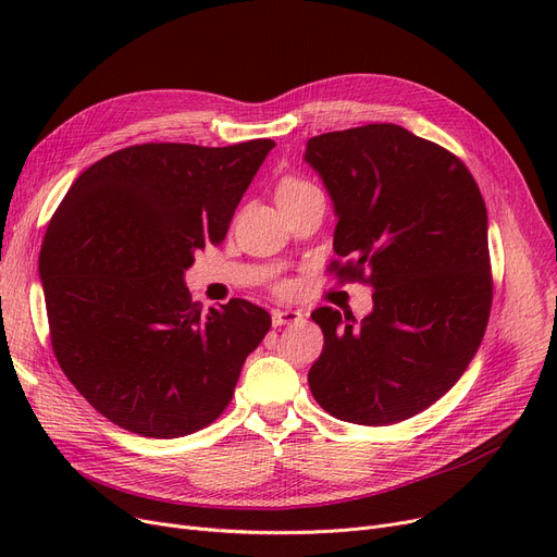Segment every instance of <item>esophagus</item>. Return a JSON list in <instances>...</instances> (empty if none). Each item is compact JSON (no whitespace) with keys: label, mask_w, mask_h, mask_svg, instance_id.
<instances>
[{"label":"esophagus","mask_w":557,"mask_h":557,"mask_svg":"<svg viewBox=\"0 0 557 557\" xmlns=\"http://www.w3.org/2000/svg\"><path fill=\"white\" fill-rule=\"evenodd\" d=\"M300 318H302V313L296 311V309H275V311H273V325H275V327L294 325V323H298Z\"/></svg>","instance_id":"1"}]
</instances>
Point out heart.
<instances>
[{
    "label": "heart",
    "mask_w": 557,
    "mask_h": 557,
    "mask_svg": "<svg viewBox=\"0 0 557 557\" xmlns=\"http://www.w3.org/2000/svg\"><path fill=\"white\" fill-rule=\"evenodd\" d=\"M313 185L309 183H302V181H296V178H286L282 181V185L277 187V198H284V196H290V194H298L302 189H311Z\"/></svg>",
    "instance_id": "heart-1"
}]
</instances>
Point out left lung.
<instances>
[{
    "label": "left lung",
    "mask_w": 557,
    "mask_h": 557,
    "mask_svg": "<svg viewBox=\"0 0 557 557\" xmlns=\"http://www.w3.org/2000/svg\"><path fill=\"white\" fill-rule=\"evenodd\" d=\"M305 160L338 219L334 252L347 261L330 271L374 290L361 323L332 307L311 313L325 336L309 370L311 395L345 422L413 418L458 382L487 327L492 275L479 185L454 153L395 124L311 137Z\"/></svg>",
    "instance_id": "1"
}]
</instances>
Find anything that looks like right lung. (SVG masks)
Wrapping results in <instances>:
<instances>
[{"instance_id":"add662e5","label":"right lung","mask_w":557,"mask_h":557,"mask_svg":"<svg viewBox=\"0 0 557 557\" xmlns=\"http://www.w3.org/2000/svg\"><path fill=\"white\" fill-rule=\"evenodd\" d=\"M273 146H128L87 166L58 205L38 261L51 347L116 426L181 437L212 424L271 330L248 300L202 311L185 271L225 239Z\"/></svg>"}]
</instances>
